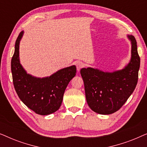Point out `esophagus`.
Instances as JSON below:
<instances>
[{"label": "esophagus", "instance_id": "34e87169", "mask_svg": "<svg viewBox=\"0 0 147 147\" xmlns=\"http://www.w3.org/2000/svg\"><path fill=\"white\" fill-rule=\"evenodd\" d=\"M84 63L82 61H78L76 63V67H77V70L78 71H80V70L84 67Z\"/></svg>", "mask_w": 147, "mask_h": 147}]
</instances>
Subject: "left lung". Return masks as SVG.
<instances>
[{"label":"left lung","instance_id":"1","mask_svg":"<svg viewBox=\"0 0 147 147\" xmlns=\"http://www.w3.org/2000/svg\"><path fill=\"white\" fill-rule=\"evenodd\" d=\"M131 41V59L122 70L104 72L92 67L82 68L86 101L94 112L110 114L118 111L135 89L140 68V57L135 38L128 35Z\"/></svg>","mask_w":147,"mask_h":147}]
</instances>
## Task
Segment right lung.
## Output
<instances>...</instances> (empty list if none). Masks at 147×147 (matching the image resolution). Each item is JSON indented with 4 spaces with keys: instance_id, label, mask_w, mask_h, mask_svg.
Here are the masks:
<instances>
[{
    "instance_id": "add662e5",
    "label": "right lung",
    "mask_w": 147,
    "mask_h": 147,
    "mask_svg": "<svg viewBox=\"0 0 147 147\" xmlns=\"http://www.w3.org/2000/svg\"><path fill=\"white\" fill-rule=\"evenodd\" d=\"M23 35L21 31L16 40L15 53L11 59V71L15 91L20 99L36 114L48 115L61 106L64 92L76 76V67L71 65L43 78L32 76L19 61V43Z\"/></svg>"
}]
</instances>
